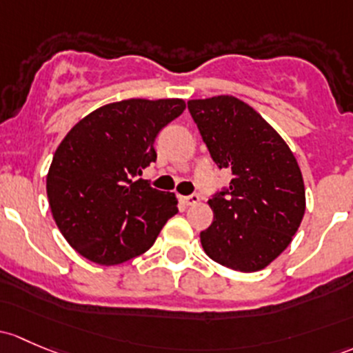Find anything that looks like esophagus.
Returning a JSON list of instances; mask_svg holds the SVG:
<instances>
[{"label":"esophagus","instance_id":"esophagus-1","mask_svg":"<svg viewBox=\"0 0 353 353\" xmlns=\"http://www.w3.org/2000/svg\"><path fill=\"white\" fill-rule=\"evenodd\" d=\"M181 201H183L184 205H188V206L196 205V203H199V194L192 192V194H189V196H181Z\"/></svg>","mask_w":353,"mask_h":353}]
</instances>
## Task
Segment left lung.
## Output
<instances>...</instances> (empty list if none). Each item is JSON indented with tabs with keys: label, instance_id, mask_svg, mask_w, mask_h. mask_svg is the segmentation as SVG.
<instances>
[{
	"label": "left lung",
	"instance_id": "obj_1",
	"mask_svg": "<svg viewBox=\"0 0 353 353\" xmlns=\"http://www.w3.org/2000/svg\"><path fill=\"white\" fill-rule=\"evenodd\" d=\"M188 110L211 159L232 170L210 203L213 223L199 233L206 255L240 272L264 269L291 243L306 198L291 148L247 103L233 96L191 99Z\"/></svg>",
	"mask_w": 353,
	"mask_h": 353
}]
</instances>
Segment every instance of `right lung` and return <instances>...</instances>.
Listing matches in <instances>:
<instances>
[{
    "instance_id": "add662e5",
    "label": "right lung",
    "mask_w": 353,
    "mask_h": 353,
    "mask_svg": "<svg viewBox=\"0 0 353 353\" xmlns=\"http://www.w3.org/2000/svg\"><path fill=\"white\" fill-rule=\"evenodd\" d=\"M186 108L183 99H125L79 121L55 150L47 176L54 220L88 261L117 265L152 247L177 213L172 192L135 181L155 162L154 142Z\"/></svg>"
}]
</instances>
